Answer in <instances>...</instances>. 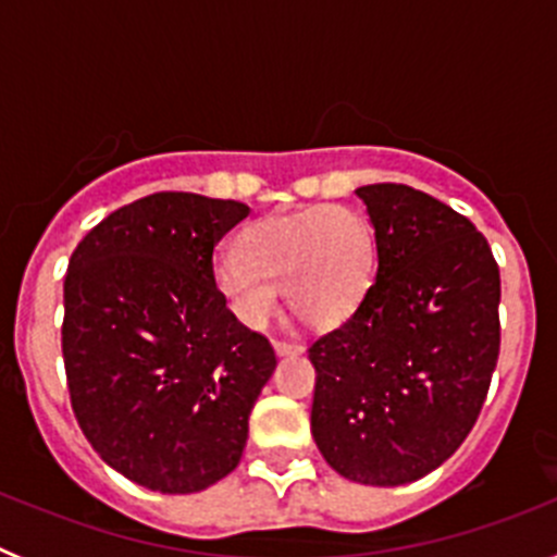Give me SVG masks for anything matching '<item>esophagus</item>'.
<instances>
[{
	"instance_id": "1",
	"label": "esophagus",
	"mask_w": 557,
	"mask_h": 557,
	"mask_svg": "<svg viewBox=\"0 0 557 557\" xmlns=\"http://www.w3.org/2000/svg\"><path fill=\"white\" fill-rule=\"evenodd\" d=\"M273 348L275 354H301L304 346H298V343H289V339H273Z\"/></svg>"
}]
</instances>
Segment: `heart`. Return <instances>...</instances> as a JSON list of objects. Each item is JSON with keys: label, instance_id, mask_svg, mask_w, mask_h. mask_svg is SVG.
<instances>
[{"label": "heart", "instance_id": "obj_1", "mask_svg": "<svg viewBox=\"0 0 557 557\" xmlns=\"http://www.w3.org/2000/svg\"><path fill=\"white\" fill-rule=\"evenodd\" d=\"M376 275V236L351 206H312L270 218L211 262V282L236 321L262 329L287 295L318 329L348 321Z\"/></svg>", "mask_w": 557, "mask_h": 557}]
</instances>
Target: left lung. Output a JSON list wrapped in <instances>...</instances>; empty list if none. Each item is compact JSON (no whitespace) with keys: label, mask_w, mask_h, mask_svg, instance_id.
Wrapping results in <instances>:
<instances>
[{"label":"left lung","mask_w":557,"mask_h":557,"mask_svg":"<svg viewBox=\"0 0 557 557\" xmlns=\"http://www.w3.org/2000/svg\"><path fill=\"white\" fill-rule=\"evenodd\" d=\"M376 278L309 346L312 435L337 474L405 485L466 441L499 359V264L469 218L405 184L359 186Z\"/></svg>","instance_id":"obj_1"}]
</instances>
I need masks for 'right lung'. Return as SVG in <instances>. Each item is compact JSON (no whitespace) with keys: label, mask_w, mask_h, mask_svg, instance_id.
I'll list each match as a JSON object with an SVG mask.
<instances>
[{"label":"right lung","mask_w":557,"mask_h":557,"mask_svg":"<svg viewBox=\"0 0 557 557\" xmlns=\"http://www.w3.org/2000/svg\"><path fill=\"white\" fill-rule=\"evenodd\" d=\"M239 200L156 191L111 211L69 259L61 348L72 410L122 476L198 494L236 469L270 339L236 321L211 282Z\"/></svg>","instance_id":"obj_1"}]
</instances>
